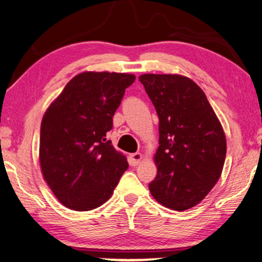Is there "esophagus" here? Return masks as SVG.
<instances>
[{
    "mask_svg": "<svg viewBox=\"0 0 262 262\" xmlns=\"http://www.w3.org/2000/svg\"><path fill=\"white\" fill-rule=\"evenodd\" d=\"M141 159H143V154H141V153L131 154V156H130V164H131V166L139 165Z\"/></svg>",
    "mask_w": 262,
    "mask_h": 262,
    "instance_id": "esophagus-1",
    "label": "esophagus"
}]
</instances>
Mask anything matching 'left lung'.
I'll return each mask as SVG.
<instances>
[{
  "mask_svg": "<svg viewBox=\"0 0 262 262\" xmlns=\"http://www.w3.org/2000/svg\"><path fill=\"white\" fill-rule=\"evenodd\" d=\"M159 117L158 174L148 184L158 202L177 211L199 204L221 178L224 131L207 96L182 75L139 76Z\"/></svg>",
  "mask_w": 262,
  "mask_h": 262,
  "instance_id": "left-lung-1",
  "label": "left lung"
}]
</instances>
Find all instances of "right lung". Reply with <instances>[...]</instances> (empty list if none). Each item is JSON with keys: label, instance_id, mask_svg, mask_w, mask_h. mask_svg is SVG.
<instances>
[{"label": "right lung", "instance_id": "add662e5", "mask_svg": "<svg viewBox=\"0 0 262 262\" xmlns=\"http://www.w3.org/2000/svg\"><path fill=\"white\" fill-rule=\"evenodd\" d=\"M135 80L125 73H81L46 110L40 125L41 171L68 209L89 211L104 204L127 169L126 158L105 137Z\"/></svg>", "mask_w": 262, "mask_h": 262}]
</instances>
